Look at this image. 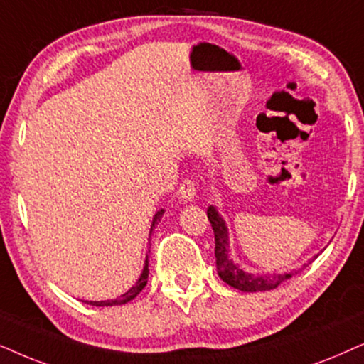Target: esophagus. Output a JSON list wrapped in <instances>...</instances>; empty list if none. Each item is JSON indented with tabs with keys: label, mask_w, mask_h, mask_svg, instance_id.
<instances>
[{
	"label": "esophagus",
	"mask_w": 364,
	"mask_h": 364,
	"mask_svg": "<svg viewBox=\"0 0 364 364\" xmlns=\"http://www.w3.org/2000/svg\"><path fill=\"white\" fill-rule=\"evenodd\" d=\"M178 195L183 201H193V200H195V195H196L195 181H193L191 178L183 179L181 186H179V190H178Z\"/></svg>",
	"instance_id": "esophagus-1"
}]
</instances>
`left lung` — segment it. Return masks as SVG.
Returning a JSON list of instances; mask_svg holds the SVG:
<instances>
[{"label":"left lung","mask_w":364,"mask_h":364,"mask_svg":"<svg viewBox=\"0 0 364 364\" xmlns=\"http://www.w3.org/2000/svg\"><path fill=\"white\" fill-rule=\"evenodd\" d=\"M208 220H210L213 231H215V256H216V269L220 278L235 289L246 293L256 291H269V289L278 288L283 281L291 278L298 271L284 274H255L250 271L240 268L238 263L231 259L230 256V240H228L226 223L216 211L215 206L208 208Z\"/></svg>","instance_id":"8db88e82"}]
</instances>
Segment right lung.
<instances>
[{
	"label": "right lung",
	"instance_id": "right-lung-1",
	"mask_svg": "<svg viewBox=\"0 0 364 364\" xmlns=\"http://www.w3.org/2000/svg\"><path fill=\"white\" fill-rule=\"evenodd\" d=\"M163 213H164V210H159L156 215H154L153 223H151V231H153V228L158 225V221L161 220ZM151 231H149V232H151ZM148 274H149V269H148V256H146V261H144V268H143L141 276H139L136 284L129 288L124 294H121V296L116 298V299H106V301H85V303L91 304V306H118V304H126L128 301H132V299L136 298L138 294L143 291V288L146 287V283H148Z\"/></svg>",
	"mask_w": 364,
	"mask_h": 364
}]
</instances>
